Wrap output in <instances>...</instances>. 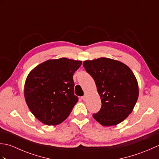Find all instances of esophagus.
Returning <instances> with one entry per match:
<instances>
[{"instance_id":"1","label":"esophagus","mask_w":159,"mask_h":159,"mask_svg":"<svg viewBox=\"0 0 159 159\" xmlns=\"http://www.w3.org/2000/svg\"><path fill=\"white\" fill-rule=\"evenodd\" d=\"M81 98H82V100H83V101H85V100H86V96H82V97H81Z\"/></svg>"}]
</instances>
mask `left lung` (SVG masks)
Masks as SVG:
<instances>
[{"instance_id":"left-lung-1","label":"left lung","mask_w":159,"mask_h":159,"mask_svg":"<svg viewBox=\"0 0 159 159\" xmlns=\"http://www.w3.org/2000/svg\"><path fill=\"white\" fill-rule=\"evenodd\" d=\"M83 66L95 81L102 102L93 117L106 126L121 122L133 111L139 96L133 72L125 64L104 57L85 61Z\"/></svg>"}]
</instances>
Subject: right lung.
Returning <instances> with one entry per match:
<instances>
[{
	"instance_id": "obj_1",
	"label": "right lung",
	"mask_w": 159,
	"mask_h": 159,
	"mask_svg": "<svg viewBox=\"0 0 159 159\" xmlns=\"http://www.w3.org/2000/svg\"><path fill=\"white\" fill-rule=\"evenodd\" d=\"M81 61L48 60L26 78L25 97L31 113L42 123L57 125L68 117L79 98L74 95L73 75Z\"/></svg>"
}]
</instances>
